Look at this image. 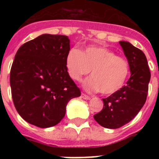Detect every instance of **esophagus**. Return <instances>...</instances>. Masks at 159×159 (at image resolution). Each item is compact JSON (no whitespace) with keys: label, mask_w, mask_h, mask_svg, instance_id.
I'll list each match as a JSON object with an SVG mask.
<instances>
[{"label":"esophagus","mask_w":159,"mask_h":159,"mask_svg":"<svg viewBox=\"0 0 159 159\" xmlns=\"http://www.w3.org/2000/svg\"><path fill=\"white\" fill-rule=\"evenodd\" d=\"M82 97L85 100H90V99H91V97H90L89 96H87V95L84 94V93H82Z\"/></svg>","instance_id":"1"}]
</instances>
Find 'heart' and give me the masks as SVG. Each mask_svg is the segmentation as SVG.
I'll use <instances>...</instances> for the list:
<instances>
[{
  "label": "heart",
  "instance_id": "obj_1",
  "mask_svg": "<svg viewBox=\"0 0 159 159\" xmlns=\"http://www.w3.org/2000/svg\"><path fill=\"white\" fill-rule=\"evenodd\" d=\"M65 62L67 73L75 82H80L92 70V77L85 81L83 87L88 92L100 91L103 95L119 92L130 72L127 59L103 46H89L83 52L71 48Z\"/></svg>",
  "mask_w": 159,
  "mask_h": 159
}]
</instances>
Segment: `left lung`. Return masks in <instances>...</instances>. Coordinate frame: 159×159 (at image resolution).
<instances>
[{
	"label": "left lung",
	"mask_w": 159,
	"mask_h": 159,
	"mask_svg": "<svg viewBox=\"0 0 159 159\" xmlns=\"http://www.w3.org/2000/svg\"><path fill=\"white\" fill-rule=\"evenodd\" d=\"M130 67V77L119 92L102 99L104 106L95 120L107 129H118L132 120L147 99L150 71L143 51L130 43L120 41Z\"/></svg>",
	"instance_id": "left-lung-1"
}]
</instances>
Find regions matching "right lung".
Returning a JSON list of instances; mask_svg holds the SVG:
<instances>
[{"mask_svg": "<svg viewBox=\"0 0 159 159\" xmlns=\"http://www.w3.org/2000/svg\"><path fill=\"white\" fill-rule=\"evenodd\" d=\"M69 50L67 36L44 34L17 51L10 74L11 95L16 111L28 123L39 128L56 125L68 102L81 96L66 68Z\"/></svg>", "mask_w": 159, "mask_h": 159, "instance_id": "obj_1", "label": "right lung"}]
</instances>
